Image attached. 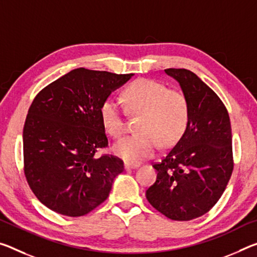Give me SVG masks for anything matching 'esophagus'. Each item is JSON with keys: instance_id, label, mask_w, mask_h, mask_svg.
<instances>
[{"instance_id": "1", "label": "esophagus", "mask_w": 257, "mask_h": 257, "mask_svg": "<svg viewBox=\"0 0 257 257\" xmlns=\"http://www.w3.org/2000/svg\"><path fill=\"white\" fill-rule=\"evenodd\" d=\"M137 167H140L138 165H134V164H124V169L125 170H129V169H136Z\"/></svg>"}]
</instances>
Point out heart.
<instances>
[{
    "label": "heart",
    "instance_id": "b5f03b06",
    "mask_svg": "<svg viewBox=\"0 0 257 257\" xmlns=\"http://www.w3.org/2000/svg\"><path fill=\"white\" fill-rule=\"evenodd\" d=\"M122 98L129 113L141 115L137 123L140 133L113 145L114 154L128 164H140L152 157L160 144L162 148L174 145L185 132L189 105L183 92L158 81L141 79L124 89ZM99 114L107 134L114 138L123 135L125 123L119 101L105 99Z\"/></svg>",
    "mask_w": 257,
    "mask_h": 257
}]
</instances>
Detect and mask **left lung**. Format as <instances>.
Segmentation results:
<instances>
[{
  "label": "left lung",
  "mask_w": 257,
  "mask_h": 257,
  "mask_svg": "<svg viewBox=\"0 0 257 257\" xmlns=\"http://www.w3.org/2000/svg\"><path fill=\"white\" fill-rule=\"evenodd\" d=\"M189 105L185 132L161 162L146 191L154 208L173 221H190L213 208L229 183L232 133L229 113L218 96L193 72L168 68Z\"/></svg>",
  "instance_id": "1"
}]
</instances>
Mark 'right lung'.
<instances>
[{
	"label": "right lung",
	"instance_id": "1",
	"mask_svg": "<svg viewBox=\"0 0 257 257\" xmlns=\"http://www.w3.org/2000/svg\"><path fill=\"white\" fill-rule=\"evenodd\" d=\"M133 76L80 67L35 97L24 125V165L31 190L49 209L83 216L107 199L123 162L97 157L107 146L99 111Z\"/></svg>",
	"mask_w": 257,
	"mask_h": 257
}]
</instances>
